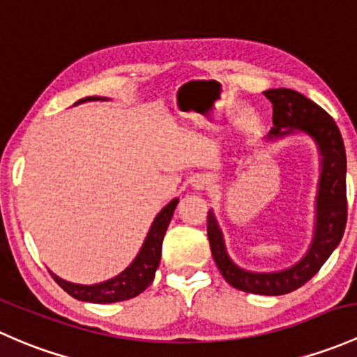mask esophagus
Listing matches in <instances>:
<instances>
[{
    "label": "esophagus",
    "instance_id": "1",
    "mask_svg": "<svg viewBox=\"0 0 357 357\" xmlns=\"http://www.w3.org/2000/svg\"><path fill=\"white\" fill-rule=\"evenodd\" d=\"M190 183H192V189L203 190L208 187L209 178L206 177V175H196V177H192V180H190Z\"/></svg>",
    "mask_w": 357,
    "mask_h": 357
}]
</instances>
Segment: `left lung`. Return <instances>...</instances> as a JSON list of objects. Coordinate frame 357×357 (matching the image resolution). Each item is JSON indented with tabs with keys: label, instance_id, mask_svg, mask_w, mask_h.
I'll return each instance as SVG.
<instances>
[{
	"label": "left lung",
	"instance_id": "1",
	"mask_svg": "<svg viewBox=\"0 0 357 357\" xmlns=\"http://www.w3.org/2000/svg\"><path fill=\"white\" fill-rule=\"evenodd\" d=\"M273 105V127L268 139H282L294 132H304L318 146L321 156L318 192H316V223L313 241L303 259L280 271H249L237 266L229 256L213 209L208 213V238L211 255L220 273L238 290L259 296H282L303 287L314 277L330 258L347 223V194H345V148L339 127L332 116L316 102L292 89L264 91Z\"/></svg>",
	"mask_w": 357,
	"mask_h": 357
}]
</instances>
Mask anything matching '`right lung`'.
I'll return each instance as SVG.
<instances>
[{
	"mask_svg": "<svg viewBox=\"0 0 357 357\" xmlns=\"http://www.w3.org/2000/svg\"><path fill=\"white\" fill-rule=\"evenodd\" d=\"M94 99L102 98H84L79 102L94 101ZM178 199H172L170 203L165 206L154 218L151 229H149L148 237H146L144 244H142L141 251L135 256V259L128 264L127 268L116 277L109 278V280L101 282V284L94 285H80L72 284V282L63 280V278L56 277L53 271H50L51 277L54 278L58 285L70 294L72 297L79 301H86V303H98V304H109V303H119V301H127L132 297L139 296L144 292L146 289L151 285L154 280V273H156L158 266H160L161 259V245H163V237L167 232L170 220L174 216L175 208H177Z\"/></svg>",
	"mask_w": 357,
	"mask_h": 357,
	"instance_id": "right-lung-1",
	"label": "right lung"
}]
</instances>
